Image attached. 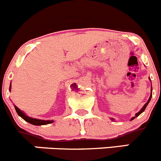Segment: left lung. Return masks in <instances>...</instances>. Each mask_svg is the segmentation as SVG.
<instances>
[{
  "label": "left lung",
  "instance_id": "8db88e82",
  "mask_svg": "<svg viewBox=\"0 0 161 161\" xmlns=\"http://www.w3.org/2000/svg\"><path fill=\"white\" fill-rule=\"evenodd\" d=\"M152 91H153V89L151 88V94H150V97H149V100H148V101H147V102L146 103V104H144V106H143V107L142 108V109H141V110H140L139 112H138V113H136V114H135V116L132 117V118H131V119H130V120H133L134 119H135V118H136L137 116H138V115H139L140 114H141V113H142V112H144V111H145V109H146V108L147 107L148 104H149V101H150V100H151V97H152ZM112 120H113V119H112Z\"/></svg>",
  "mask_w": 161,
  "mask_h": 161
}]
</instances>
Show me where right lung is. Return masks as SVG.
<instances>
[{"instance_id":"add662e5","label":"right lung","mask_w":161,"mask_h":161,"mask_svg":"<svg viewBox=\"0 0 161 161\" xmlns=\"http://www.w3.org/2000/svg\"><path fill=\"white\" fill-rule=\"evenodd\" d=\"M11 90V86H10V88H9V90ZM14 106H15V111H16L17 114H18L21 118H23L25 121L29 123V124H33V125H35V126H41V125H46V124H49L53 123V120H43V119H37L31 118V117L27 116L24 112H22L20 109H19L15 105Z\"/></svg>"}]
</instances>
